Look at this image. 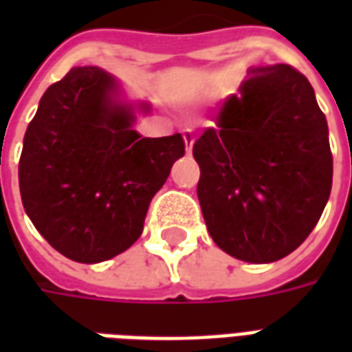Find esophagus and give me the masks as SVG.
Here are the masks:
<instances>
[{"label":"esophagus","instance_id":"esophagus-1","mask_svg":"<svg viewBox=\"0 0 352 352\" xmlns=\"http://www.w3.org/2000/svg\"><path fill=\"white\" fill-rule=\"evenodd\" d=\"M183 139L184 145H186V153H190L192 145H194V133H192V130H183Z\"/></svg>","mask_w":352,"mask_h":352}]
</instances>
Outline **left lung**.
Wrapping results in <instances>:
<instances>
[{"label":"left lung","instance_id":"1","mask_svg":"<svg viewBox=\"0 0 352 352\" xmlns=\"http://www.w3.org/2000/svg\"><path fill=\"white\" fill-rule=\"evenodd\" d=\"M198 199L213 241L252 264L285 258L309 236L332 190L328 124L292 65L251 69L194 143Z\"/></svg>","mask_w":352,"mask_h":352}]
</instances>
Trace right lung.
<instances>
[{"mask_svg": "<svg viewBox=\"0 0 352 352\" xmlns=\"http://www.w3.org/2000/svg\"><path fill=\"white\" fill-rule=\"evenodd\" d=\"M116 90L115 77L100 67H73L43 94L20 154L30 221L80 264L113 258L138 241L151 199L184 156L181 133L139 135Z\"/></svg>", "mask_w": 352, "mask_h": 352, "instance_id": "right-lung-1", "label": "right lung"}]
</instances>
